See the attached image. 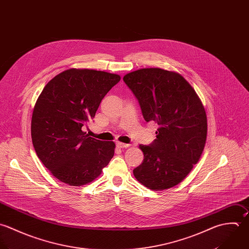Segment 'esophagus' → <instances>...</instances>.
Segmentation results:
<instances>
[{
  "label": "esophagus",
  "instance_id": "esophagus-1",
  "mask_svg": "<svg viewBox=\"0 0 249 249\" xmlns=\"http://www.w3.org/2000/svg\"><path fill=\"white\" fill-rule=\"evenodd\" d=\"M117 146L121 149H125V148H128L129 147V144H124V143H121V142H118L117 143Z\"/></svg>",
  "mask_w": 249,
  "mask_h": 249
}]
</instances>
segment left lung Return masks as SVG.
<instances>
[{"label":"left lung","instance_id":"1","mask_svg":"<svg viewBox=\"0 0 249 249\" xmlns=\"http://www.w3.org/2000/svg\"><path fill=\"white\" fill-rule=\"evenodd\" d=\"M137 98L146 122L159 124L157 139L140 145L143 162L134 177L152 190L182 181L196 164L207 140V115L194 89L180 74L162 69H141L124 76Z\"/></svg>","mask_w":249,"mask_h":249}]
</instances>
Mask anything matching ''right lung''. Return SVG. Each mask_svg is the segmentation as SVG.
<instances>
[{
	"label": "right lung",
	"instance_id": "obj_1",
	"mask_svg": "<svg viewBox=\"0 0 249 249\" xmlns=\"http://www.w3.org/2000/svg\"><path fill=\"white\" fill-rule=\"evenodd\" d=\"M120 80L118 74L71 69L51 79L39 94L32 116L33 145L43 165L62 182L89 183L114 157V142L91 138L83 127Z\"/></svg>",
	"mask_w": 249,
	"mask_h": 249
}]
</instances>
